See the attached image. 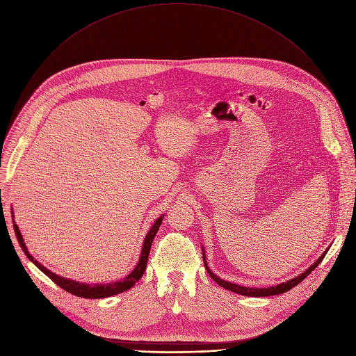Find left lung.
<instances>
[{
  "mask_svg": "<svg viewBox=\"0 0 356 356\" xmlns=\"http://www.w3.org/2000/svg\"><path fill=\"white\" fill-rule=\"evenodd\" d=\"M327 251L322 254L318 260L308 268L305 270L302 274H300L298 277L289 280L286 282H281L278 285H273V286H267V288H254V286H243V285H238V284H234V282H230V281H224L221 280L220 277H217L214 273H211V270L209 268L207 263H206V255L203 252V260H204V267L209 273V275L211 277V280H214L218 285H221L222 288L232 291V293H236V294H240V296H245V297H270V296H277V294H282V293H286V291H289L293 286L298 285L301 281H304L307 278V275H309L316 267L318 264L322 261V258L325 257Z\"/></svg>",
  "mask_w": 356,
  "mask_h": 356,
  "instance_id": "left-lung-1",
  "label": "left lung"
}]
</instances>
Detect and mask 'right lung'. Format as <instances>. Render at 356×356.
<instances>
[{
  "label": "right lung",
  "instance_id": "1",
  "mask_svg": "<svg viewBox=\"0 0 356 356\" xmlns=\"http://www.w3.org/2000/svg\"><path fill=\"white\" fill-rule=\"evenodd\" d=\"M14 217V216H13ZM161 221H163V216H160L152 225V229L149 230V233L146 234L145 237V241H143V247H142V251H140V258H139V263L138 266L135 267V270L129 274L127 277H124L123 280L120 281H115V282H109V284H85V282H79V281H74V280H68V278H63V277H59L54 273H51L48 268H45L41 263H38L34 257H32L24 243V238L21 236V232L18 229V225L14 222V230H15V236L19 241V245L24 251V254L28 257V260L34 263L47 277H49L56 285H59L60 288H63L65 291H68V293H71L72 296H76V297H81V298H90V300H99V298H108V297H112V296H116V294H120L123 293V291H127L129 288H132L143 275L145 270H146V264H147V258H149V252H150V247H152V243H153V238L160 227Z\"/></svg>",
  "mask_w": 356,
  "mask_h": 356
}]
</instances>
